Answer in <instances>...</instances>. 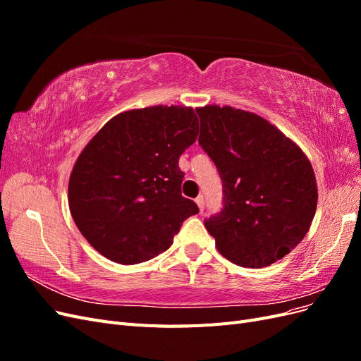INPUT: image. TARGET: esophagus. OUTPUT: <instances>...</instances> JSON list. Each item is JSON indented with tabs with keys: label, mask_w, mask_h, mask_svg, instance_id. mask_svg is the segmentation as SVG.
Returning <instances> with one entry per match:
<instances>
[{
	"label": "esophagus",
	"mask_w": 361,
	"mask_h": 361,
	"mask_svg": "<svg viewBox=\"0 0 361 361\" xmlns=\"http://www.w3.org/2000/svg\"><path fill=\"white\" fill-rule=\"evenodd\" d=\"M195 203H197L200 212H203V209H204V199H203V195H199V197L195 199Z\"/></svg>",
	"instance_id": "obj_1"
}]
</instances>
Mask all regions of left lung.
I'll return each instance as SVG.
<instances>
[{
    "instance_id": "left-lung-1",
    "label": "left lung",
    "mask_w": 361,
    "mask_h": 361,
    "mask_svg": "<svg viewBox=\"0 0 361 361\" xmlns=\"http://www.w3.org/2000/svg\"><path fill=\"white\" fill-rule=\"evenodd\" d=\"M199 145L216 166L224 207L204 221L221 256L264 268L289 255L310 224L318 187L309 158L279 128L232 106L195 108Z\"/></svg>"
}]
</instances>
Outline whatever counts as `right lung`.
I'll list each match as a JSON object with an SVG mask.
<instances>
[{"mask_svg": "<svg viewBox=\"0 0 361 361\" xmlns=\"http://www.w3.org/2000/svg\"><path fill=\"white\" fill-rule=\"evenodd\" d=\"M199 135L191 106L128 110L106 122L76 159L68 200L76 227L122 265L154 259L199 212L180 192L179 157Z\"/></svg>", "mask_w": 361, "mask_h": 361, "instance_id": "right-lung-1", "label": "right lung"}]
</instances>
